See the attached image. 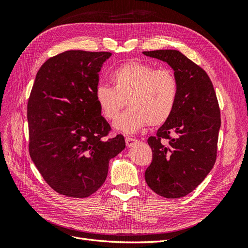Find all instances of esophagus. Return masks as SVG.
<instances>
[{"label": "esophagus", "mask_w": 248, "mask_h": 248, "mask_svg": "<svg viewBox=\"0 0 248 248\" xmlns=\"http://www.w3.org/2000/svg\"><path fill=\"white\" fill-rule=\"evenodd\" d=\"M125 141H126V146L128 147V148H130V147H132L134 144H136V142H137L138 140L132 139V138H126V139H125Z\"/></svg>", "instance_id": "esophagus-1"}]
</instances>
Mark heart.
<instances>
[{
  "label": "heart",
  "instance_id": "obj_1",
  "mask_svg": "<svg viewBox=\"0 0 248 248\" xmlns=\"http://www.w3.org/2000/svg\"><path fill=\"white\" fill-rule=\"evenodd\" d=\"M112 88H96L95 99L102 116L116 119L127 102L130 109L117 118L114 127L132 134L147 124L161 126L175 110L179 85L170 69H156L151 64L130 61L119 66L110 74Z\"/></svg>",
  "mask_w": 248,
  "mask_h": 248
}]
</instances>
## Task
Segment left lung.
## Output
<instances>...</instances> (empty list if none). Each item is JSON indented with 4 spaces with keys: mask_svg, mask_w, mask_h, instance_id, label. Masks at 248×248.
Segmentation results:
<instances>
[{
    "mask_svg": "<svg viewBox=\"0 0 248 248\" xmlns=\"http://www.w3.org/2000/svg\"><path fill=\"white\" fill-rule=\"evenodd\" d=\"M166 62L179 85L178 100L169 121L150 137L152 162L145 171L148 186L167 199L187 196L202 182L216 160L220 110L205 70L175 49L142 51ZM168 140V144L161 139Z\"/></svg>",
    "mask_w": 248,
    "mask_h": 248,
    "instance_id": "8db88e82",
    "label": "left lung"
}]
</instances>
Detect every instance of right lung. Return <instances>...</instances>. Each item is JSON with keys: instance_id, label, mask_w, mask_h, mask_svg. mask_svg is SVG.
Segmentation results:
<instances>
[{"instance_id": "1", "label": "right lung", "mask_w": 248, "mask_h": 248, "mask_svg": "<svg viewBox=\"0 0 248 248\" xmlns=\"http://www.w3.org/2000/svg\"><path fill=\"white\" fill-rule=\"evenodd\" d=\"M107 51L67 50L48 59L36 74L28 102L30 156L55 191L87 198L98 190L108 163L125 148L95 99Z\"/></svg>"}]
</instances>
